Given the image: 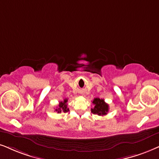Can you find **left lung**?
<instances>
[{
    "mask_svg": "<svg viewBox=\"0 0 159 159\" xmlns=\"http://www.w3.org/2000/svg\"><path fill=\"white\" fill-rule=\"evenodd\" d=\"M92 103L94 104V107L91 109L92 113L99 116L107 114L108 111V105L104 101L103 99L96 98L92 100Z\"/></svg>",
    "mask_w": 159,
    "mask_h": 159,
    "instance_id": "1",
    "label": "left lung"
}]
</instances>
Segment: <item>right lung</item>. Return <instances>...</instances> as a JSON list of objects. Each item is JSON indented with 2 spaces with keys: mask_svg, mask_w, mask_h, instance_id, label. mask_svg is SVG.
<instances>
[{
  "mask_svg": "<svg viewBox=\"0 0 159 159\" xmlns=\"http://www.w3.org/2000/svg\"><path fill=\"white\" fill-rule=\"evenodd\" d=\"M67 99H65L63 101H61L58 106V108H56L55 111H57L58 113L61 112H67L69 111V108H67Z\"/></svg>",
  "mask_w": 159,
  "mask_h": 159,
  "instance_id": "obj_1",
  "label": "right lung"
}]
</instances>
